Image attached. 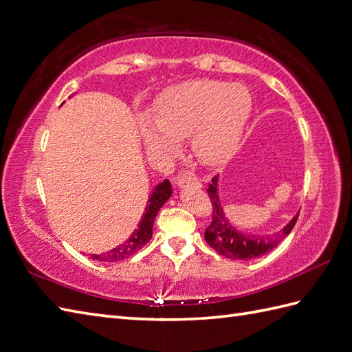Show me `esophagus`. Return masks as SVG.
<instances>
[{
  "label": "esophagus",
  "mask_w": 352,
  "mask_h": 352,
  "mask_svg": "<svg viewBox=\"0 0 352 352\" xmlns=\"http://www.w3.org/2000/svg\"><path fill=\"white\" fill-rule=\"evenodd\" d=\"M174 184L177 187H189V186H192V187H196V189H201V187H202L201 182H198V179H195V178L187 177V175H178V177H175L174 178Z\"/></svg>",
  "instance_id": "1"
}]
</instances>
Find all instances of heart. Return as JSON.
<instances>
[{
  "instance_id": "b5f03b06",
  "label": "heart",
  "mask_w": 352,
  "mask_h": 352,
  "mask_svg": "<svg viewBox=\"0 0 352 352\" xmlns=\"http://www.w3.org/2000/svg\"><path fill=\"white\" fill-rule=\"evenodd\" d=\"M252 109L246 87L192 79L163 91L154 117L142 116L139 129L153 154L174 153L179 139L189 136L196 159L207 166H219L240 148Z\"/></svg>"
}]
</instances>
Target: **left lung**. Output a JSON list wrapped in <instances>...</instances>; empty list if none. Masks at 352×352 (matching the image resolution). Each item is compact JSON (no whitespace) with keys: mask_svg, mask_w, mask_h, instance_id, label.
<instances>
[{"mask_svg":"<svg viewBox=\"0 0 352 352\" xmlns=\"http://www.w3.org/2000/svg\"><path fill=\"white\" fill-rule=\"evenodd\" d=\"M207 192L211 204H213V220H211L204 236H206V241L210 246L225 258L249 261L263 256L265 253L272 252L292 231L294 225L297 222L298 213L276 234H244L243 231H239L235 226H232L230 219L225 214L222 201H220L219 196V177L211 179Z\"/></svg>","mask_w":352,"mask_h":352,"instance_id":"obj_1","label":"left lung"}]
</instances>
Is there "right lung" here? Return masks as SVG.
<instances>
[{
  "instance_id": "obj_1",
  "label": "right lung",
  "mask_w": 352,
  "mask_h": 352,
  "mask_svg": "<svg viewBox=\"0 0 352 352\" xmlns=\"http://www.w3.org/2000/svg\"><path fill=\"white\" fill-rule=\"evenodd\" d=\"M170 195H173V187H170L168 179H163L162 183H159L153 189L151 196L148 198V204L145 207V213L142 214L136 230L130 234L129 239L112 250L102 253V255H91V258L100 261V263H117V261L127 259L135 255L138 250H141L151 240L154 219H156L163 204L170 198Z\"/></svg>"
}]
</instances>
